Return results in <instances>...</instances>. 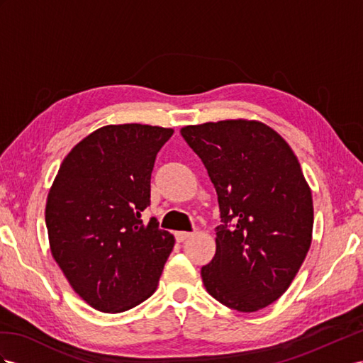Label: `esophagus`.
Listing matches in <instances>:
<instances>
[{
  "label": "esophagus",
  "mask_w": 363,
  "mask_h": 363,
  "mask_svg": "<svg viewBox=\"0 0 363 363\" xmlns=\"http://www.w3.org/2000/svg\"><path fill=\"white\" fill-rule=\"evenodd\" d=\"M191 236V233H189V231H176L174 233V238L178 242H184L185 239H189Z\"/></svg>",
  "instance_id": "esophagus-1"
}]
</instances>
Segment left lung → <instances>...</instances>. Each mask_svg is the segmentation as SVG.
<instances>
[{"mask_svg": "<svg viewBox=\"0 0 363 363\" xmlns=\"http://www.w3.org/2000/svg\"><path fill=\"white\" fill-rule=\"evenodd\" d=\"M218 193L216 253L201 270L222 305L253 313L281 297L311 245L313 198L291 147L259 121L181 128Z\"/></svg>", "mask_w": 363, "mask_h": 363, "instance_id": "8db88e82", "label": "left lung"}]
</instances>
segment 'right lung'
I'll list each match as a JSON object with an SVG mask.
<instances>
[{
    "label": "right lung",
    "mask_w": 363,
    "mask_h": 363,
    "mask_svg": "<svg viewBox=\"0 0 363 363\" xmlns=\"http://www.w3.org/2000/svg\"><path fill=\"white\" fill-rule=\"evenodd\" d=\"M173 128L121 124L90 133L64 157L45 203L50 252L81 299L123 313L150 297L174 238L145 225L157 152Z\"/></svg>",
    "instance_id": "obj_1"
}]
</instances>
